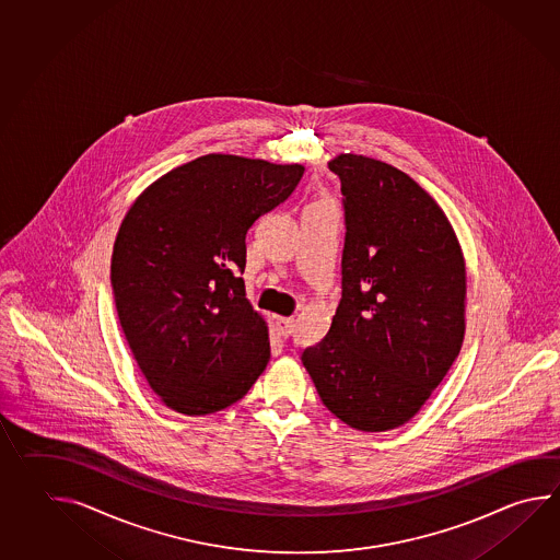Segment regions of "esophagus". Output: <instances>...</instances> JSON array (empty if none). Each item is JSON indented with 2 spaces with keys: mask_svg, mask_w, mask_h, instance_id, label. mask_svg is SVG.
Returning a JSON list of instances; mask_svg holds the SVG:
<instances>
[{
  "mask_svg": "<svg viewBox=\"0 0 560 560\" xmlns=\"http://www.w3.org/2000/svg\"><path fill=\"white\" fill-rule=\"evenodd\" d=\"M275 325H277V331L281 337H289L295 327V319L293 317H277Z\"/></svg>",
  "mask_w": 560,
  "mask_h": 560,
  "instance_id": "34e87169",
  "label": "esophagus"
}]
</instances>
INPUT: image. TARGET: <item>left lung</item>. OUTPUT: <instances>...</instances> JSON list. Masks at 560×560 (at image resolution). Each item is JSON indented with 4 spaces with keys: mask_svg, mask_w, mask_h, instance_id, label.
Segmentation results:
<instances>
[{
    "mask_svg": "<svg viewBox=\"0 0 560 560\" xmlns=\"http://www.w3.org/2000/svg\"><path fill=\"white\" fill-rule=\"evenodd\" d=\"M345 206L342 298L331 329L301 361L345 424L383 433L411 421L465 339L467 267L431 195L385 161H329Z\"/></svg>",
    "mask_w": 560,
    "mask_h": 560,
    "instance_id": "left-lung-1",
    "label": "left lung"
}]
</instances>
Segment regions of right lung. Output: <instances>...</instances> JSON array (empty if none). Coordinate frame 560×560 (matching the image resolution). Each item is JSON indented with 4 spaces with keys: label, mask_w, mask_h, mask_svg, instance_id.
<instances>
[{
    "label": "right lung",
    "mask_w": 560,
    "mask_h": 560,
    "mask_svg": "<svg viewBox=\"0 0 560 560\" xmlns=\"http://www.w3.org/2000/svg\"><path fill=\"white\" fill-rule=\"evenodd\" d=\"M305 167L209 153L161 175L119 225L115 307L143 377L173 411H223L259 378L269 329L245 298V237Z\"/></svg>",
    "instance_id": "right-lung-1"
}]
</instances>
